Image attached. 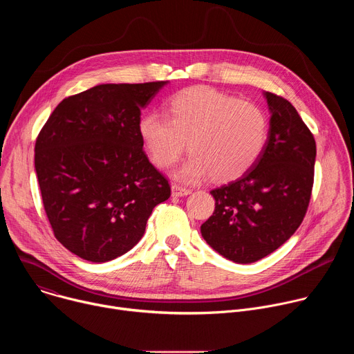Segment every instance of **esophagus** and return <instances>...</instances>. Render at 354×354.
Here are the masks:
<instances>
[{
    "mask_svg": "<svg viewBox=\"0 0 354 354\" xmlns=\"http://www.w3.org/2000/svg\"><path fill=\"white\" fill-rule=\"evenodd\" d=\"M192 193V190L190 189H187V187H185V186H180V185H172V196H175V197H182V196H187V194H190Z\"/></svg>",
    "mask_w": 354,
    "mask_h": 354,
    "instance_id": "obj_1",
    "label": "esophagus"
}]
</instances>
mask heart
Here are the masks:
<instances>
[{
  "label": "heart",
  "mask_w": 354,
  "mask_h": 354,
  "mask_svg": "<svg viewBox=\"0 0 354 354\" xmlns=\"http://www.w3.org/2000/svg\"><path fill=\"white\" fill-rule=\"evenodd\" d=\"M167 115L147 113L138 122L140 137L156 167L165 169L192 154L178 178L196 180L210 174L217 182L249 171L269 138V120L258 105L221 91L193 86L172 95Z\"/></svg>",
  "instance_id": "heart-1"
}]
</instances>
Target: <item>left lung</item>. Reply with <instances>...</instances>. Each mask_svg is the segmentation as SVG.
<instances>
[{
  "instance_id": "obj_1",
  "label": "left lung",
  "mask_w": 354,
  "mask_h": 354,
  "mask_svg": "<svg viewBox=\"0 0 354 354\" xmlns=\"http://www.w3.org/2000/svg\"><path fill=\"white\" fill-rule=\"evenodd\" d=\"M272 113L262 156L238 179L213 189L206 242L236 263L257 262L280 248L306 217L314 186L317 144L295 108L266 92Z\"/></svg>"
}]
</instances>
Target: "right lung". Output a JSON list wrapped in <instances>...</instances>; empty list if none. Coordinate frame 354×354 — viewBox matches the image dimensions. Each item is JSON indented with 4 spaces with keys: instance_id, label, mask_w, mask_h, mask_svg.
Returning <instances> with one entry per match:
<instances>
[{
    "instance_id": "add662e5",
    "label": "right lung",
    "mask_w": 354,
    "mask_h": 354,
    "mask_svg": "<svg viewBox=\"0 0 354 354\" xmlns=\"http://www.w3.org/2000/svg\"><path fill=\"white\" fill-rule=\"evenodd\" d=\"M165 84H102L71 95L36 138L46 216L56 239L81 259L102 263L126 254L171 196L138 133L141 108Z\"/></svg>"
}]
</instances>
